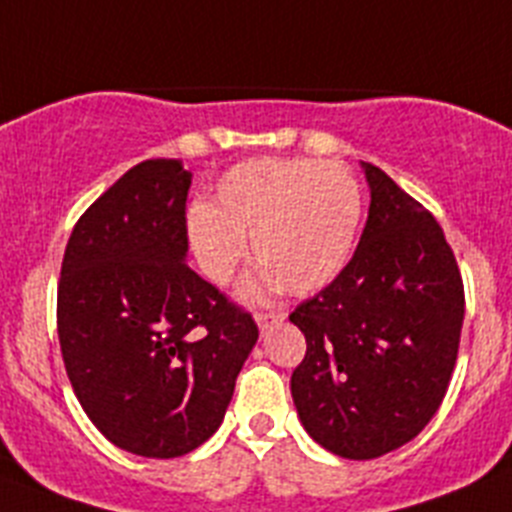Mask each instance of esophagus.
I'll return each instance as SVG.
<instances>
[{"instance_id":"1","label":"esophagus","mask_w":512,"mask_h":512,"mask_svg":"<svg viewBox=\"0 0 512 512\" xmlns=\"http://www.w3.org/2000/svg\"><path fill=\"white\" fill-rule=\"evenodd\" d=\"M279 320H284V312H256V325H259L261 330L271 328V325L279 323Z\"/></svg>"}]
</instances>
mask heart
<instances>
[{"mask_svg":"<svg viewBox=\"0 0 512 512\" xmlns=\"http://www.w3.org/2000/svg\"><path fill=\"white\" fill-rule=\"evenodd\" d=\"M361 223L354 174L330 161L251 158L220 176L212 205H194L187 233L194 259L212 284L233 279L251 238L259 266L243 282L246 300L287 287L310 295L348 264Z\"/></svg>","mask_w":512,"mask_h":512,"instance_id":"heart-1","label":"heart"}]
</instances>
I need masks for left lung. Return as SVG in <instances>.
Instances as JSON below:
<instances>
[{"mask_svg":"<svg viewBox=\"0 0 512 512\" xmlns=\"http://www.w3.org/2000/svg\"><path fill=\"white\" fill-rule=\"evenodd\" d=\"M354 256L289 320L307 354L292 400L315 443L343 459L400 449L436 415L459 354L464 284L436 217L377 166Z\"/></svg>","mask_w":512,"mask_h":512,"instance_id":"left-lung-1","label":"left lung"}]
</instances>
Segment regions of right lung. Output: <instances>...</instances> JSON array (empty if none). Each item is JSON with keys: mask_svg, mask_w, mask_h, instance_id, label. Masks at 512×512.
Segmentation results:
<instances>
[{"mask_svg": "<svg viewBox=\"0 0 512 512\" xmlns=\"http://www.w3.org/2000/svg\"><path fill=\"white\" fill-rule=\"evenodd\" d=\"M192 171L133 166L79 217L63 253L58 341L81 408L117 449L194 451L220 428L259 341L248 312L187 266Z\"/></svg>", "mask_w": 512, "mask_h": 512, "instance_id": "1", "label": "right lung"}]
</instances>
